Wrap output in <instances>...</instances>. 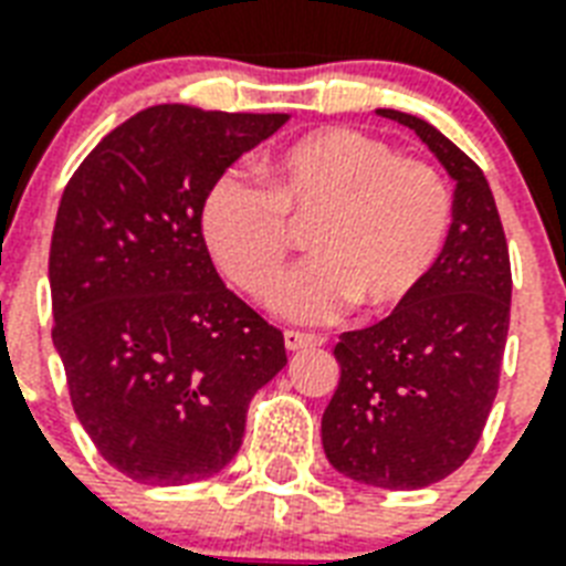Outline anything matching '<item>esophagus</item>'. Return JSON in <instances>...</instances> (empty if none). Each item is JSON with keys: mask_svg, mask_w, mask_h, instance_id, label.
I'll list each match as a JSON object with an SVG mask.
<instances>
[{"mask_svg": "<svg viewBox=\"0 0 566 566\" xmlns=\"http://www.w3.org/2000/svg\"><path fill=\"white\" fill-rule=\"evenodd\" d=\"M321 344H326L321 335H308V332L296 329L284 332V347H287V350H305V347H321Z\"/></svg>", "mask_w": 566, "mask_h": 566, "instance_id": "34e87169", "label": "esophagus"}]
</instances>
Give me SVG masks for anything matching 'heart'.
Returning a JSON list of instances; mask_svg holds the SVG:
<instances>
[{
    "label": "heart",
    "mask_w": 566,
    "mask_h": 566,
    "mask_svg": "<svg viewBox=\"0 0 566 566\" xmlns=\"http://www.w3.org/2000/svg\"><path fill=\"white\" fill-rule=\"evenodd\" d=\"M264 189L222 175L201 207L216 266L254 302L279 291L291 226L308 228V258L279 293L291 321L338 317L353 302L398 308L424 284L451 228V192L437 168L400 159L359 129L323 127L261 163Z\"/></svg>",
    "instance_id": "obj_1"
}]
</instances>
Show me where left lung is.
<instances>
[{
    "label": "left lung",
    "instance_id": "obj_1",
    "mask_svg": "<svg viewBox=\"0 0 566 566\" xmlns=\"http://www.w3.org/2000/svg\"><path fill=\"white\" fill-rule=\"evenodd\" d=\"M416 129L454 180V222L424 284L386 321L344 332L340 379L323 412V451L340 474L421 490L469 460L499 391L511 326V254L484 171L433 124Z\"/></svg>",
    "mask_w": 566,
    "mask_h": 566
}]
</instances>
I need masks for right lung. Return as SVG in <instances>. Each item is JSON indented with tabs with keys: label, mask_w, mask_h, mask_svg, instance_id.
I'll return each instance as SVG.
<instances>
[{
	"label": "right lung",
	"mask_w": 566,
	"mask_h": 566,
	"mask_svg": "<svg viewBox=\"0 0 566 566\" xmlns=\"http://www.w3.org/2000/svg\"><path fill=\"white\" fill-rule=\"evenodd\" d=\"M284 120L150 106L64 187L50 245L53 344L80 424L139 484L226 469L249 400L287 365L284 335L222 284L201 234L210 187Z\"/></svg>",
	"instance_id": "obj_1"
}]
</instances>
